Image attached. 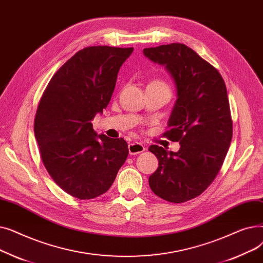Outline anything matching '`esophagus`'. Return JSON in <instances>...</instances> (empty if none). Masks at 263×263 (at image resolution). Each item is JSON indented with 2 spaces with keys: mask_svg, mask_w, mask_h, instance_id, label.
I'll return each instance as SVG.
<instances>
[{
  "mask_svg": "<svg viewBox=\"0 0 263 263\" xmlns=\"http://www.w3.org/2000/svg\"><path fill=\"white\" fill-rule=\"evenodd\" d=\"M145 146L142 145L141 143H137V142H133L131 144H129V154L131 156H134V155H139L141 153H143V151H145Z\"/></svg>",
  "mask_w": 263,
  "mask_h": 263,
  "instance_id": "obj_1",
  "label": "esophagus"
}]
</instances>
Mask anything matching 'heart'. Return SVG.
Segmentation results:
<instances>
[{"instance_id":"heart-1","label":"heart","mask_w":263,"mask_h":263,"mask_svg":"<svg viewBox=\"0 0 263 263\" xmlns=\"http://www.w3.org/2000/svg\"><path fill=\"white\" fill-rule=\"evenodd\" d=\"M149 84H153V85H165V86H166V84H165V83L163 81H161V80H154V81H151Z\"/></svg>"}]
</instances>
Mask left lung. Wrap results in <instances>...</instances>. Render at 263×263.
<instances>
[{
	"label": "left lung",
	"instance_id": "8db88e82",
	"mask_svg": "<svg viewBox=\"0 0 263 263\" xmlns=\"http://www.w3.org/2000/svg\"><path fill=\"white\" fill-rule=\"evenodd\" d=\"M143 52L165 66L175 81L178 98L163 135L180 144L177 153L158 145L149 147L159 160L149 186L164 200L184 202L213 182L228 153L232 120L226 85L216 68L183 44Z\"/></svg>",
	"mask_w": 263,
	"mask_h": 263
}]
</instances>
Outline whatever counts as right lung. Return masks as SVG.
I'll list each match as a JSON object with an SVG mask.
<instances>
[{
  "label": "right lung",
  "mask_w": 263,
  "mask_h": 263,
  "mask_svg": "<svg viewBox=\"0 0 263 263\" xmlns=\"http://www.w3.org/2000/svg\"><path fill=\"white\" fill-rule=\"evenodd\" d=\"M132 52L107 46L80 50L55 72L38 103L34 132L41 160L54 182L76 198L104 194L127 160V142L97 135L91 120L107 106Z\"/></svg>",
  "instance_id": "1"
}]
</instances>
